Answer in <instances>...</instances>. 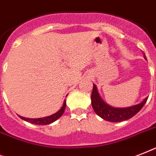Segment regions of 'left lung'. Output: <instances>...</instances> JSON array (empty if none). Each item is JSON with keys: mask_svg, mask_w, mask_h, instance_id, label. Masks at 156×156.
Returning a JSON list of instances; mask_svg holds the SVG:
<instances>
[{"mask_svg": "<svg viewBox=\"0 0 156 156\" xmlns=\"http://www.w3.org/2000/svg\"><path fill=\"white\" fill-rule=\"evenodd\" d=\"M145 56V55H144ZM144 58L147 60L146 56ZM148 97H146L141 103L126 108H115L104 102L98 92L97 87L93 84L91 93V104L95 113L101 118L110 122H120L130 119L143 108Z\"/></svg>", "mask_w": 156, "mask_h": 156, "instance_id": "obj_1", "label": "left lung"}]
</instances>
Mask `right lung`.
Here are the masks:
<instances>
[{"instance_id": "right-lung-1", "label": "right lung", "mask_w": 156, "mask_h": 156, "mask_svg": "<svg viewBox=\"0 0 156 156\" xmlns=\"http://www.w3.org/2000/svg\"><path fill=\"white\" fill-rule=\"evenodd\" d=\"M66 100H64L63 105L61 107L59 111H57L56 112H55L52 115H50V116H45V117H42V118H26V117H23V116H20L21 119H23L24 121H28L30 123L35 124V125H39V126H44V125H49V124L52 123L54 121H56L57 119H59L62 116V114L64 113L65 112V109H66Z\"/></svg>"}]
</instances>
